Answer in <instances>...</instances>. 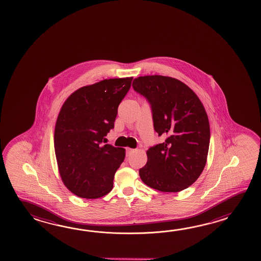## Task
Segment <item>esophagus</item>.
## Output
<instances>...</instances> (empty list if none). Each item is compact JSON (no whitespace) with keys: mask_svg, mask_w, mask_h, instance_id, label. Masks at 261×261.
<instances>
[{"mask_svg":"<svg viewBox=\"0 0 261 261\" xmlns=\"http://www.w3.org/2000/svg\"><path fill=\"white\" fill-rule=\"evenodd\" d=\"M134 152H135V149H130V148H128V149H127V155L129 156V155H133Z\"/></svg>","mask_w":261,"mask_h":261,"instance_id":"esophagus-1","label":"esophagus"}]
</instances>
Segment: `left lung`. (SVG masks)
Listing matches in <instances>:
<instances>
[{"label": "left lung", "mask_w": 261, "mask_h": 261, "mask_svg": "<svg viewBox=\"0 0 261 261\" xmlns=\"http://www.w3.org/2000/svg\"><path fill=\"white\" fill-rule=\"evenodd\" d=\"M133 88L148 101L155 133L166 138L147 150L140 177L162 192L188 189L203 171L208 155L210 126L204 107L194 91L175 78L140 76Z\"/></svg>", "instance_id": "8db88e82"}]
</instances>
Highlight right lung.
Instances as JSON below:
<instances>
[{"label":"right lung","mask_w":261,"mask_h":261,"mask_svg":"<svg viewBox=\"0 0 261 261\" xmlns=\"http://www.w3.org/2000/svg\"><path fill=\"white\" fill-rule=\"evenodd\" d=\"M133 77L106 79L74 91L56 122L54 146L62 182L80 198L97 199L113 189L125 149L106 143Z\"/></svg>","instance_id":"add662e5"}]
</instances>
